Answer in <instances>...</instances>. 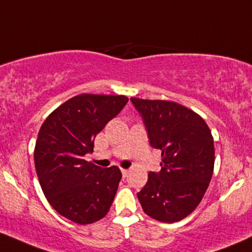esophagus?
I'll list each match as a JSON object with an SVG mask.
<instances>
[{
    "instance_id": "34e87169",
    "label": "esophagus",
    "mask_w": 252,
    "mask_h": 252,
    "mask_svg": "<svg viewBox=\"0 0 252 252\" xmlns=\"http://www.w3.org/2000/svg\"><path fill=\"white\" fill-rule=\"evenodd\" d=\"M121 170H122V175H123L124 177H126V175L129 174V170H128V169H121Z\"/></svg>"
}]
</instances>
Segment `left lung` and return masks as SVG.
Here are the masks:
<instances>
[{
    "mask_svg": "<svg viewBox=\"0 0 252 252\" xmlns=\"http://www.w3.org/2000/svg\"><path fill=\"white\" fill-rule=\"evenodd\" d=\"M130 100L144 118L151 146L161 151L160 171H151L137 193L142 210L159 222L181 221L199 205L213 177L210 129L198 113L177 102Z\"/></svg>",
    "mask_w": 252,
    "mask_h": 252,
    "instance_id": "left-lung-1",
    "label": "left lung"
}]
</instances>
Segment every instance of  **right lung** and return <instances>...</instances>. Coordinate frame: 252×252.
I'll use <instances>...</instances> for the list:
<instances>
[{
    "label": "right lung",
    "mask_w": 252,
    "mask_h": 252,
    "mask_svg": "<svg viewBox=\"0 0 252 252\" xmlns=\"http://www.w3.org/2000/svg\"><path fill=\"white\" fill-rule=\"evenodd\" d=\"M128 102L124 95L79 94L55 108L37 137L35 166L50 205L70 221L89 224L110 210L122 173L83 159L94 139Z\"/></svg>",
    "instance_id": "right-lung-1"
}]
</instances>
